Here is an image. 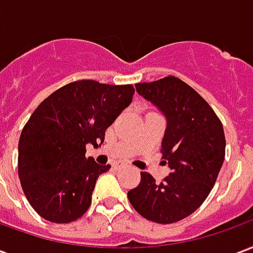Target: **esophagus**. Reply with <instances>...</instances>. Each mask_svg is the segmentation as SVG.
<instances>
[{"instance_id":"1","label":"esophagus","mask_w":253,"mask_h":253,"mask_svg":"<svg viewBox=\"0 0 253 253\" xmlns=\"http://www.w3.org/2000/svg\"><path fill=\"white\" fill-rule=\"evenodd\" d=\"M123 167H125V164H123V163H115V164H112V168H114V169H122V168H123Z\"/></svg>"}]
</instances>
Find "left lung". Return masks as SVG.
I'll return each mask as SVG.
<instances>
[{
  "label": "left lung",
  "instance_id": "1",
  "mask_svg": "<svg viewBox=\"0 0 253 253\" xmlns=\"http://www.w3.org/2000/svg\"><path fill=\"white\" fill-rule=\"evenodd\" d=\"M135 86L167 116L161 154L172 172L161 183L141 172L127 198L149 221L177 222L195 211L215 184L226 146L222 123L206 100L175 76Z\"/></svg>",
  "mask_w": 253,
  "mask_h": 253
}]
</instances>
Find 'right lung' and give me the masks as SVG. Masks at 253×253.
Wrapping results in <instances>:
<instances>
[{
	"instance_id": "right-lung-1",
	"label": "right lung",
	"mask_w": 253,
	"mask_h": 253,
	"mask_svg": "<svg viewBox=\"0 0 253 253\" xmlns=\"http://www.w3.org/2000/svg\"><path fill=\"white\" fill-rule=\"evenodd\" d=\"M134 92L130 84L80 80L52 92L32 112L20 135L17 168L25 198L42 218L69 223L86 212L97 177L111 168L86 159V145L104 141Z\"/></svg>"
}]
</instances>
